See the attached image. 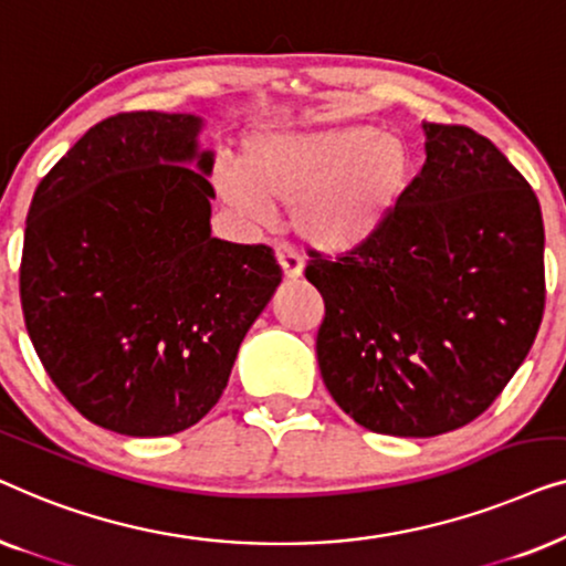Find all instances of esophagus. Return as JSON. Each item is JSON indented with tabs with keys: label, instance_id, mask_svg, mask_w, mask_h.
<instances>
[{
	"label": "esophagus",
	"instance_id": "esophagus-1",
	"mask_svg": "<svg viewBox=\"0 0 566 566\" xmlns=\"http://www.w3.org/2000/svg\"><path fill=\"white\" fill-rule=\"evenodd\" d=\"M275 260H277V265H281V270H283L285 281H296V277L304 275V260H301L298 252L291 250V247H285V244L277 247Z\"/></svg>",
	"mask_w": 566,
	"mask_h": 566
}]
</instances>
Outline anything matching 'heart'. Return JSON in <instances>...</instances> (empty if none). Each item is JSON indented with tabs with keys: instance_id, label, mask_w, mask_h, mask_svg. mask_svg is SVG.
Returning <instances> with one entry per match:
<instances>
[{
	"instance_id": "heart-1",
	"label": "heart",
	"mask_w": 566,
	"mask_h": 566,
	"mask_svg": "<svg viewBox=\"0 0 566 566\" xmlns=\"http://www.w3.org/2000/svg\"><path fill=\"white\" fill-rule=\"evenodd\" d=\"M407 172L401 144L370 126L262 130L247 138L239 165L216 169L213 188L223 206L250 219L291 208L301 242L347 254L381 234Z\"/></svg>"
}]
</instances>
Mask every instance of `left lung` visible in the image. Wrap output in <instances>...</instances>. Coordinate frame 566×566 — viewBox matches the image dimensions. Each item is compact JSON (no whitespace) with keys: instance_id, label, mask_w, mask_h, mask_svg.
<instances>
[{"instance_id":"obj_1","label":"left lung","mask_w":566,"mask_h":566,"mask_svg":"<svg viewBox=\"0 0 566 566\" xmlns=\"http://www.w3.org/2000/svg\"><path fill=\"white\" fill-rule=\"evenodd\" d=\"M422 130L424 165L381 234L306 268L324 298V386L363 428L399 438L476 420L528 355L546 298L525 177L467 126Z\"/></svg>"}]
</instances>
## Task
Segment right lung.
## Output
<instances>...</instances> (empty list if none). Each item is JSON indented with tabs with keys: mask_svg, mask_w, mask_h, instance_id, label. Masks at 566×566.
I'll list each match as a JSON object with an SVG mask.
<instances>
[{
	"mask_svg": "<svg viewBox=\"0 0 566 566\" xmlns=\"http://www.w3.org/2000/svg\"><path fill=\"white\" fill-rule=\"evenodd\" d=\"M196 113H120L38 185L20 301L59 391L130 438L188 430L227 389L281 285L265 244L211 237L213 151Z\"/></svg>",
	"mask_w": 566,
	"mask_h": 566,
	"instance_id": "1",
	"label": "right lung"
}]
</instances>
